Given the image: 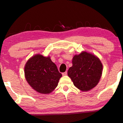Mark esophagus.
I'll list each match as a JSON object with an SVG mask.
<instances>
[{"label": "esophagus", "instance_id": "34e87169", "mask_svg": "<svg viewBox=\"0 0 123 123\" xmlns=\"http://www.w3.org/2000/svg\"><path fill=\"white\" fill-rule=\"evenodd\" d=\"M67 75V72H65L62 73V75L63 76H65V75Z\"/></svg>", "mask_w": 123, "mask_h": 123}]
</instances>
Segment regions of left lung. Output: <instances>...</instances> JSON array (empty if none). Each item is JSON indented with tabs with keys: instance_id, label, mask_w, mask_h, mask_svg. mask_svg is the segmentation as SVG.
Returning a JSON list of instances; mask_svg holds the SVG:
<instances>
[{
	"instance_id": "obj_1",
	"label": "left lung",
	"mask_w": 123,
	"mask_h": 123,
	"mask_svg": "<svg viewBox=\"0 0 123 123\" xmlns=\"http://www.w3.org/2000/svg\"><path fill=\"white\" fill-rule=\"evenodd\" d=\"M72 64L68 75L75 86L82 91H88L97 86L103 70V64L98 57L82 51L74 56Z\"/></svg>"
}]
</instances>
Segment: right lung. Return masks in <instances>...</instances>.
Wrapping results in <instances>:
<instances>
[{"instance_id": "1", "label": "right lung", "mask_w": 123, "mask_h": 123, "mask_svg": "<svg viewBox=\"0 0 123 123\" xmlns=\"http://www.w3.org/2000/svg\"><path fill=\"white\" fill-rule=\"evenodd\" d=\"M24 74L30 86L41 94H49L53 92L62 76L50 57L40 54L29 59L25 66Z\"/></svg>"}]
</instances>
